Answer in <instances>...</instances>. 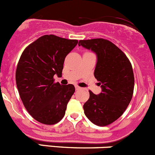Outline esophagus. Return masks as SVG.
Segmentation results:
<instances>
[{"instance_id":"obj_1","label":"esophagus","mask_w":155,"mask_h":155,"mask_svg":"<svg viewBox=\"0 0 155 155\" xmlns=\"http://www.w3.org/2000/svg\"><path fill=\"white\" fill-rule=\"evenodd\" d=\"M81 87H78V86H75V90H81Z\"/></svg>"}]
</instances>
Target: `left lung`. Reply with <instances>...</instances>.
Wrapping results in <instances>:
<instances>
[{
    "label": "left lung",
    "mask_w": 155,
    "mask_h": 155,
    "mask_svg": "<svg viewBox=\"0 0 155 155\" xmlns=\"http://www.w3.org/2000/svg\"><path fill=\"white\" fill-rule=\"evenodd\" d=\"M78 45L97 56L94 76L102 93L90 92L84 103V114L97 126L111 124L123 114L133 94L134 75L130 60L115 44L103 38L81 40Z\"/></svg>",
    "instance_id": "left-lung-1"
}]
</instances>
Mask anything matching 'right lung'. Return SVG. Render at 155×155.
<instances>
[{
	"instance_id": "right-lung-1",
	"label": "right lung",
	"mask_w": 155,
	"mask_h": 155,
	"mask_svg": "<svg viewBox=\"0 0 155 155\" xmlns=\"http://www.w3.org/2000/svg\"><path fill=\"white\" fill-rule=\"evenodd\" d=\"M78 43V40L46 35L29 44L21 55L16 86L28 112L40 123L55 124L65 115L75 88L73 84L55 83L53 76L62 75L65 57Z\"/></svg>"
}]
</instances>
